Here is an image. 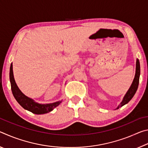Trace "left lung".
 Segmentation results:
<instances>
[{
  "instance_id": "8db88e82",
  "label": "left lung",
  "mask_w": 148,
  "mask_h": 148,
  "mask_svg": "<svg viewBox=\"0 0 148 148\" xmlns=\"http://www.w3.org/2000/svg\"><path fill=\"white\" fill-rule=\"evenodd\" d=\"M140 62L139 60L136 59V72H135V76L134 77L133 81L131 84V87H129V89L126 94L125 95V96L123 99L121 103L119 104V106L117 107L116 109H119V108L124 106L125 104L128 103V102L131 101L132 97H134V94L136 93L137 91L138 87L139 84V78H140Z\"/></svg>"
}]
</instances>
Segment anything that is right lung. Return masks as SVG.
Segmentation results:
<instances>
[{
	"label": "right lung",
	"mask_w": 148,
	"mask_h": 148,
	"mask_svg": "<svg viewBox=\"0 0 148 148\" xmlns=\"http://www.w3.org/2000/svg\"><path fill=\"white\" fill-rule=\"evenodd\" d=\"M10 81L11 84V89L12 93L17 102L21 106L28 111L35 114H44L51 112L55 108L61 104L62 101H57L56 102L49 104H40L35 102L33 99L29 98L24 95L19 89L14 79L13 73V65L12 62L10 68Z\"/></svg>",
	"instance_id": "right-lung-1"
}]
</instances>
